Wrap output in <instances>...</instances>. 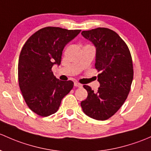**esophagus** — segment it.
<instances>
[{
	"label": "esophagus",
	"mask_w": 151,
	"mask_h": 151,
	"mask_svg": "<svg viewBox=\"0 0 151 151\" xmlns=\"http://www.w3.org/2000/svg\"><path fill=\"white\" fill-rule=\"evenodd\" d=\"M82 85L79 82H74V87H76V88H82Z\"/></svg>",
	"instance_id": "1"
}]
</instances>
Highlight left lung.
<instances>
[{"label":"left lung","mask_w":151,"mask_h":151,"mask_svg":"<svg viewBox=\"0 0 151 151\" xmlns=\"http://www.w3.org/2000/svg\"><path fill=\"white\" fill-rule=\"evenodd\" d=\"M84 37L96 47V69L100 87L95 93L84 85L88 98L81 102L84 113L96 120H106L126 101L133 80L132 55L127 44L116 32L105 27L82 31Z\"/></svg>","instance_id":"1"}]
</instances>
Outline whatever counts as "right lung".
<instances>
[{
  "label": "right lung",
  "instance_id": "1",
  "mask_svg": "<svg viewBox=\"0 0 151 151\" xmlns=\"http://www.w3.org/2000/svg\"><path fill=\"white\" fill-rule=\"evenodd\" d=\"M80 31L47 27L30 36L22 47L18 63L19 85L28 107L38 116L55 113L63 97L73 88L72 81L55 78L52 66L61 63L65 45Z\"/></svg>",
  "mask_w": 151,
  "mask_h": 151
}]
</instances>
